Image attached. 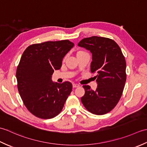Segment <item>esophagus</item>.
Listing matches in <instances>:
<instances>
[{"label": "esophagus", "mask_w": 147, "mask_h": 147, "mask_svg": "<svg viewBox=\"0 0 147 147\" xmlns=\"http://www.w3.org/2000/svg\"><path fill=\"white\" fill-rule=\"evenodd\" d=\"M79 86H80V85H78V84H75V83L73 84V88H78V87H79Z\"/></svg>", "instance_id": "esophagus-1"}]
</instances>
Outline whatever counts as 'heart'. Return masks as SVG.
<instances>
[{"mask_svg":"<svg viewBox=\"0 0 147 147\" xmlns=\"http://www.w3.org/2000/svg\"><path fill=\"white\" fill-rule=\"evenodd\" d=\"M83 52H83V51H78L77 52V54H82V53H83ZM76 54V55H77Z\"/></svg>","mask_w":147,"mask_h":147,"instance_id":"b5f03b06","label":"heart"}]
</instances>
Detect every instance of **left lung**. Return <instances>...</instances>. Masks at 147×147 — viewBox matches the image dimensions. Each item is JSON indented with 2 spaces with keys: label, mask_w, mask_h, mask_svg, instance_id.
Returning a JSON list of instances; mask_svg holds the SVG:
<instances>
[{
  "label": "left lung",
  "mask_w": 147,
  "mask_h": 147,
  "mask_svg": "<svg viewBox=\"0 0 147 147\" xmlns=\"http://www.w3.org/2000/svg\"><path fill=\"white\" fill-rule=\"evenodd\" d=\"M78 45L92 53L90 70L97 73V88L93 91L89 85H83L85 93L81 100L91 113L107 114L115 107L123 94L126 80L125 58L116 42L105 37L83 38Z\"/></svg>",
  "instance_id": "obj_1"
}]
</instances>
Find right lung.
<instances>
[{"label":"right lung","mask_w":147,"mask_h":147,"mask_svg":"<svg viewBox=\"0 0 147 147\" xmlns=\"http://www.w3.org/2000/svg\"><path fill=\"white\" fill-rule=\"evenodd\" d=\"M73 47L68 40L45 42L30 45L22 55L16 70L18 89L24 105L36 117L51 119L62 110L73 85L54 83L52 75Z\"/></svg>","instance_id":"obj_1"}]
</instances>
